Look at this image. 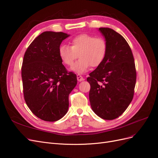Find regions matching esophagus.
Returning a JSON list of instances; mask_svg holds the SVG:
<instances>
[{"mask_svg": "<svg viewBox=\"0 0 158 158\" xmlns=\"http://www.w3.org/2000/svg\"><path fill=\"white\" fill-rule=\"evenodd\" d=\"M77 80L78 82H81V81H83L84 80V78L81 75L77 74Z\"/></svg>", "mask_w": 158, "mask_h": 158, "instance_id": "1", "label": "esophagus"}]
</instances>
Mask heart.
I'll list each match as a JSON object with an SVG mask.
<instances>
[{
    "instance_id": "heart-1",
    "label": "heart",
    "mask_w": 158,
    "mask_h": 158,
    "mask_svg": "<svg viewBox=\"0 0 158 158\" xmlns=\"http://www.w3.org/2000/svg\"><path fill=\"white\" fill-rule=\"evenodd\" d=\"M70 47L61 45L59 47V56L61 61L70 66L78 58L71 70L76 73L82 74L86 72L90 66L98 67L105 60L107 53V43L102 37H95L92 35L82 33L72 38Z\"/></svg>"
}]
</instances>
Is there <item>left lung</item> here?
Segmentation results:
<instances>
[{
    "instance_id": "obj_1",
    "label": "left lung",
    "mask_w": 158,
    "mask_h": 158,
    "mask_svg": "<svg viewBox=\"0 0 158 158\" xmlns=\"http://www.w3.org/2000/svg\"><path fill=\"white\" fill-rule=\"evenodd\" d=\"M107 43L106 59L87 78L90 84L89 102L93 111L105 120H113L125 112L134 96L136 80L131 49L121 34L100 27Z\"/></svg>"
}]
</instances>
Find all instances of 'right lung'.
<instances>
[{
	"label": "right lung",
	"instance_id": "right-lung-1",
	"mask_svg": "<svg viewBox=\"0 0 158 158\" xmlns=\"http://www.w3.org/2000/svg\"><path fill=\"white\" fill-rule=\"evenodd\" d=\"M70 35L45 31L27 49L22 66L25 102L42 120L54 122L69 109V95L77 84L76 75L68 73L59 56L62 41Z\"/></svg>",
	"mask_w": 158,
	"mask_h": 158
}]
</instances>
